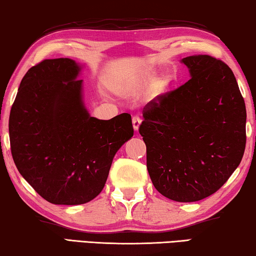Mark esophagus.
<instances>
[{"instance_id":"1","label":"esophagus","mask_w":256,"mask_h":256,"mask_svg":"<svg viewBox=\"0 0 256 256\" xmlns=\"http://www.w3.org/2000/svg\"><path fill=\"white\" fill-rule=\"evenodd\" d=\"M132 124H133V128H134V131H138V130H139L140 124H141V118H140V117H138V116L133 117V118H132Z\"/></svg>"}]
</instances>
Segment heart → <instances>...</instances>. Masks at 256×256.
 <instances>
[{
	"mask_svg": "<svg viewBox=\"0 0 256 256\" xmlns=\"http://www.w3.org/2000/svg\"><path fill=\"white\" fill-rule=\"evenodd\" d=\"M166 88H168V80H160V82H157L155 86H154V88H152L154 98H157V96L163 94L166 90Z\"/></svg>",
	"mask_w": 256,
	"mask_h": 256,
	"instance_id": "heart-1",
	"label": "heart"
}]
</instances>
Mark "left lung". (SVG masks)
<instances>
[{"label":"left lung","mask_w":256,"mask_h":256,"mask_svg":"<svg viewBox=\"0 0 256 256\" xmlns=\"http://www.w3.org/2000/svg\"><path fill=\"white\" fill-rule=\"evenodd\" d=\"M192 78L144 109L147 168L163 196L182 202L218 192L240 164L246 107L228 64L208 54L181 60Z\"/></svg>","instance_id":"obj_1"}]
</instances>
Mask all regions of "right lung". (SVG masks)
Returning <instances> with one entry per match:
<instances>
[{
    "mask_svg": "<svg viewBox=\"0 0 256 256\" xmlns=\"http://www.w3.org/2000/svg\"><path fill=\"white\" fill-rule=\"evenodd\" d=\"M80 72L70 58L35 64L10 112L14 164L35 192L56 205L85 204L98 196L117 150L133 136L128 112L108 120L90 116Z\"/></svg>",
    "mask_w": 256,
    "mask_h": 256,
    "instance_id": "right-lung-1",
    "label": "right lung"
}]
</instances>
